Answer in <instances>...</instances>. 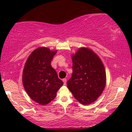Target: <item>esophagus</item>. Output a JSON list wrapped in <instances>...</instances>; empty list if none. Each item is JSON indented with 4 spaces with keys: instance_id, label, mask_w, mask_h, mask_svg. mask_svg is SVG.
<instances>
[{
    "instance_id": "1",
    "label": "esophagus",
    "mask_w": 132,
    "mask_h": 132,
    "mask_svg": "<svg viewBox=\"0 0 132 132\" xmlns=\"http://www.w3.org/2000/svg\"><path fill=\"white\" fill-rule=\"evenodd\" d=\"M63 82H64V85H66V82H67V79H63Z\"/></svg>"
}]
</instances>
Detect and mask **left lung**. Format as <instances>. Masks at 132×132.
I'll return each instance as SVG.
<instances>
[{
    "label": "left lung",
    "mask_w": 132,
    "mask_h": 132,
    "mask_svg": "<svg viewBox=\"0 0 132 132\" xmlns=\"http://www.w3.org/2000/svg\"><path fill=\"white\" fill-rule=\"evenodd\" d=\"M71 57L73 73L67 84V87L80 103L91 104L100 96L105 87L104 65L98 56L89 48H79Z\"/></svg>",
    "instance_id": "1"
}]
</instances>
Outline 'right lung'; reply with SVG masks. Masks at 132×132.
I'll return each instance as SVG.
<instances>
[{
  "instance_id": "obj_1",
  "label": "right lung",
  "mask_w": 132,
  "mask_h": 132,
  "mask_svg": "<svg viewBox=\"0 0 132 132\" xmlns=\"http://www.w3.org/2000/svg\"><path fill=\"white\" fill-rule=\"evenodd\" d=\"M56 52L46 47L36 48L29 56L23 68L22 81L25 91L32 100L41 105L53 100L64 84L51 65Z\"/></svg>"
}]
</instances>
